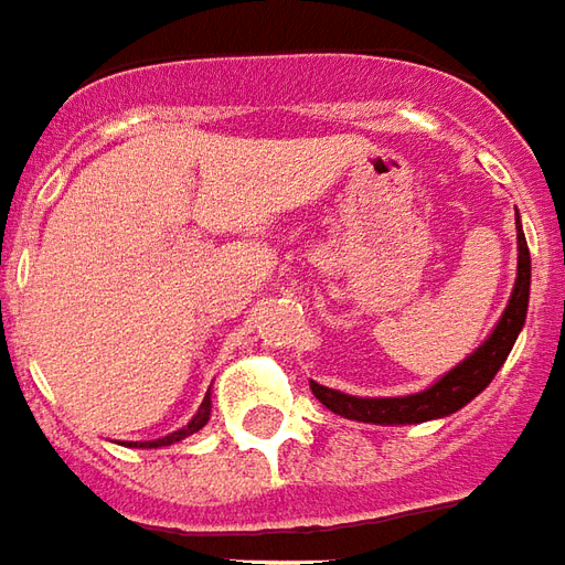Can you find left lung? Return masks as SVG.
Returning <instances> with one entry per match:
<instances>
[{
  "label": "left lung",
  "mask_w": 565,
  "mask_h": 565,
  "mask_svg": "<svg viewBox=\"0 0 565 565\" xmlns=\"http://www.w3.org/2000/svg\"><path fill=\"white\" fill-rule=\"evenodd\" d=\"M530 247L526 235L516 216V278L511 299L504 306L499 323L489 330V337L477 345L461 364L447 370L444 376L431 382L428 388L416 394H401V397H358V394L337 392L318 382H309L311 394L321 401L330 413H337L342 419L366 422V425H419V422L444 419L459 413L461 406H468L477 394L487 388L508 361V354L514 349L516 337L526 323V309H530Z\"/></svg>",
  "instance_id": "obj_1"
}]
</instances>
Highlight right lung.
Segmentation results:
<instances>
[{
	"label": "right lung",
	"instance_id": "1",
	"mask_svg": "<svg viewBox=\"0 0 565 565\" xmlns=\"http://www.w3.org/2000/svg\"><path fill=\"white\" fill-rule=\"evenodd\" d=\"M207 419H211V388H207V394H204V401H201L199 413L189 419V425H183V428H177V431L164 434V437H159V440H137V444H128V447H143V449H159V447H171V444H177V440H183V437H189V434L201 431L204 425H207Z\"/></svg>",
	"mask_w": 565,
	"mask_h": 565
}]
</instances>
